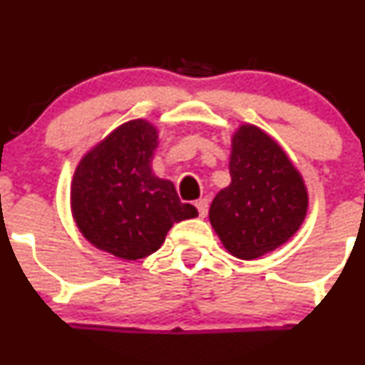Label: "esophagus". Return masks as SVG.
I'll use <instances>...</instances> for the list:
<instances>
[{
	"label": "esophagus",
	"instance_id": "1",
	"mask_svg": "<svg viewBox=\"0 0 365 365\" xmlns=\"http://www.w3.org/2000/svg\"><path fill=\"white\" fill-rule=\"evenodd\" d=\"M196 208H197V212H200L201 219H205L206 213H208V200H206V197H203V200H197Z\"/></svg>",
	"mask_w": 365,
	"mask_h": 365
}]
</instances>
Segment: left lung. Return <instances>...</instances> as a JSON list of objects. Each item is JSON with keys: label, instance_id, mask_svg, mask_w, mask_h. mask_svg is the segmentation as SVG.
I'll return each mask as SVG.
<instances>
[{"label": "left lung", "instance_id": "8db88e82", "mask_svg": "<svg viewBox=\"0 0 365 365\" xmlns=\"http://www.w3.org/2000/svg\"><path fill=\"white\" fill-rule=\"evenodd\" d=\"M230 173L231 183L210 206V224L231 256L257 259L300 230L307 187L282 146L252 123H240L231 135Z\"/></svg>", "mask_w": 365, "mask_h": 365}]
</instances>
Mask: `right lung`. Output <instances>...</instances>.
<instances>
[{
    "mask_svg": "<svg viewBox=\"0 0 365 365\" xmlns=\"http://www.w3.org/2000/svg\"><path fill=\"white\" fill-rule=\"evenodd\" d=\"M157 146L159 128L138 118L81 157L70 183V212L98 251L143 259L159 251L175 222L197 217L196 206L180 201L171 180L153 173Z\"/></svg>",
    "mask_w": 365,
    "mask_h": 365,
    "instance_id": "add662e5",
    "label": "right lung"
}]
</instances>
